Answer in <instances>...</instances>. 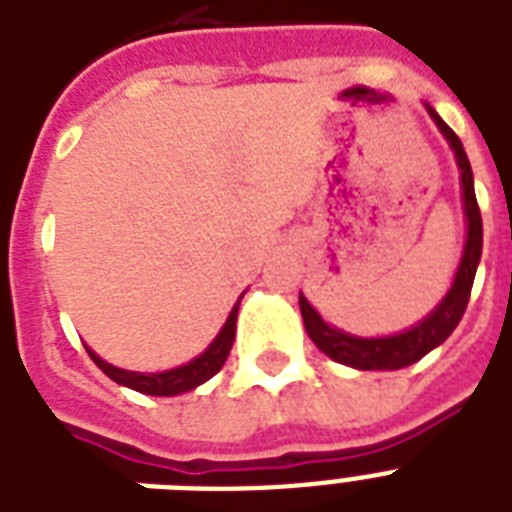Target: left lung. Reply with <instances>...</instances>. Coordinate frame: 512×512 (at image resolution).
Masks as SVG:
<instances>
[{
    "mask_svg": "<svg viewBox=\"0 0 512 512\" xmlns=\"http://www.w3.org/2000/svg\"><path fill=\"white\" fill-rule=\"evenodd\" d=\"M428 114L433 116L438 130L444 132V138L454 148V156H457V164H460L462 199H465V215H468L465 255H462V263L457 268V276H454V284L449 289V295L444 297V303L438 305L436 311L430 313L425 321H420L417 327L406 329V332L393 337H372V340H364V337L345 335L340 329L329 327L327 321L313 311L311 303L300 295V313H303L308 337L329 358H335V361H340L345 366H353V369H401V366L420 361L425 353H430L436 345H441L446 337L452 335L454 327L460 324L462 313L468 308L470 289H473L478 260H481V247H484V225H481V209H478L476 188H473V170H470L468 154H465V148H462L460 138L454 135L452 127L430 106Z\"/></svg>",
    "mask_w": 512,
    "mask_h": 512,
    "instance_id": "left-lung-1",
    "label": "left lung"
}]
</instances>
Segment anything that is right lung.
I'll list each match as a JSON object with an SVG mask.
<instances>
[{
    "mask_svg": "<svg viewBox=\"0 0 512 512\" xmlns=\"http://www.w3.org/2000/svg\"><path fill=\"white\" fill-rule=\"evenodd\" d=\"M239 303L233 305L231 316L225 321V327L220 329V335L215 337V342H212L199 358H193L191 364L177 366V369H170V372H127V369H116V366L106 364V361L95 356L90 348H87V353H90L92 361H95L111 380L119 382V385H127V388L138 390V393H148V396H177V393H185V390H193L196 385H201V382H207L209 377H215V374L223 369L225 358L231 353L233 337H236V313H239Z\"/></svg>",
    "mask_w": 512,
    "mask_h": 512,
    "instance_id": "1",
    "label": "right lung"
}]
</instances>
